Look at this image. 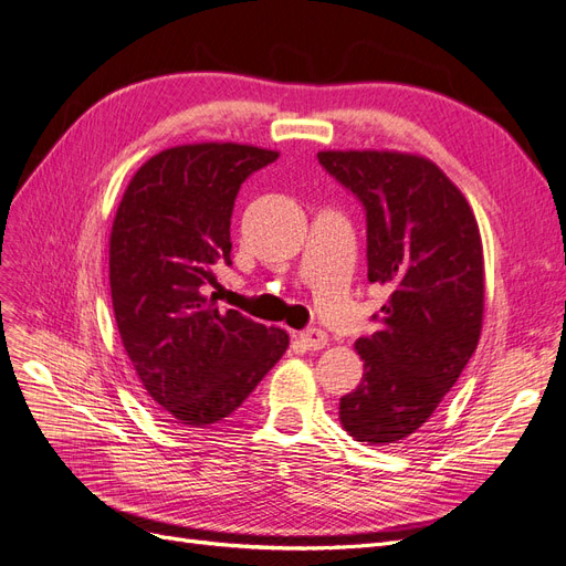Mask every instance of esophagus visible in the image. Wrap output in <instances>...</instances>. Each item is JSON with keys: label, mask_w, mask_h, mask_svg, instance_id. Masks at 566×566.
<instances>
[{"label": "esophagus", "mask_w": 566, "mask_h": 566, "mask_svg": "<svg viewBox=\"0 0 566 566\" xmlns=\"http://www.w3.org/2000/svg\"><path fill=\"white\" fill-rule=\"evenodd\" d=\"M298 340L307 349H322L328 343V336H326V331H322V328H305V331L298 333Z\"/></svg>", "instance_id": "esophagus-1"}]
</instances>
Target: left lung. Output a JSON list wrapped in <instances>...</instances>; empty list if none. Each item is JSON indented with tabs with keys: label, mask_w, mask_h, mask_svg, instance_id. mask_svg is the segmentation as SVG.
<instances>
[{
	"label": "left lung",
	"mask_w": 566,
	"mask_h": 566,
	"mask_svg": "<svg viewBox=\"0 0 566 566\" xmlns=\"http://www.w3.org/2000/svg\"><path fill=\"white\" fill-rule=\"evenodd\" d=\"M324 170L366 209L368 282L389 291L378 328L354 343L364 361L340 399L359 443L420 429L478 347L485 307L483 242L462 191L429 158L401 151H319Z\"/></svg>",
	"instance_id": "1"
}]
</instances>
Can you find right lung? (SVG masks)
Here are the masks:
<instances>
[{
	"instance_id": "add662e5",
	"label": "right lung",
	"mask_w": 566,
	"mask_h": 566,
	"mask_svg": "<svg viewBox=\"0 0 566 566\" xmlns=\"http://www.w3.org/2000/svg\"><path fill=\"white\" fill-rule=\"evenodd\" d=\"M277 156L233 142L172 146L139 167L116 209L109 284L120 343L179 429H207L238 410L289 347L286 331L205 296L212 265H230L242 181Z\"/></svg>"
}]
</instances>
